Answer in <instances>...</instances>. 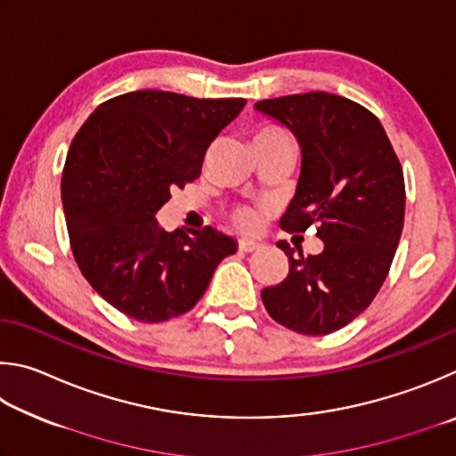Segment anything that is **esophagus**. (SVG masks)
Segmentation results:
<instances>
[{
	"label": "esophagus",
	"mask_w": 456,
	"mask_h": 456,
	"mask_svg": "<svg viewBox=\"0 0 456 456\" xmlns=\"http://www.w3.org/2000/svg\"><path fill=\"white\" fill-rule=\"evenodd\" d=\"M262 248V244L256 240H250V238H242V240H238V250L240 252H256Z\"/></svg>",
	"instance_id": "1"
}]
</instances>
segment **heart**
<instances>
[{
    "instance_id": "heart-1",
    "label": "heart",
    "mask_w": 456,
    "mask_h": 456,
    "mask_svg": "<svg viewBox=\"0 0 456 456\" xmlns=\"http://www.w3.org/2000/svg\"><path fill=\"white\" fill-rule=\"evenodd\" d=\"M274 138H289L282 130H278V127H273V126H266L262 127V130L256 132V135H254V142L256 140H274ZM236 224L240 228H252L254 224H256V220H254V216L250 212H240L236 214Z\"/></svg>"
}]
</instances>
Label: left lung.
Wrapping results in <instances>:
<instances>
[{"label": "left lung", "instance_id": "left-lung-1", "mask_svg": "<svg viewBox=\"0 0 456 456\" xmlns=\"http://www.w3.org/2000/svg\"><path fill=\"white\" fill-rule=\"evenodd\" d=\"M297 135V194L282 216L286 232L316 224L324 250L289 256V276L262 290L278 324L308 337L342 329L369 308L393 265L404 224V178L385 127L361 103L308 92L254 103Z\"/></svg>", "mask_w": 456, "mask_h": 456}]
</instances>
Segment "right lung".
I'll return each mask as SVG.
<instances>
[{
  "instance_id": "1",
  "label": "right lung",
  "mask_w": 456,
  "mask_h": 456,
  "mask_svg": "<svg viewBox=\"0 0 456 456\" xmlns=\"http://www.w3.org/2000/svg\"><path fill=\"white\" fill-rule=\"evenodd\" d=\"M244 103L130 92L95 108L71 142L61 174L71 252L92 289L134 321L188 313L236 252L212 226L166 232L156 212L198 178L208 146Z\"/></svg>"
}]
</instances>
